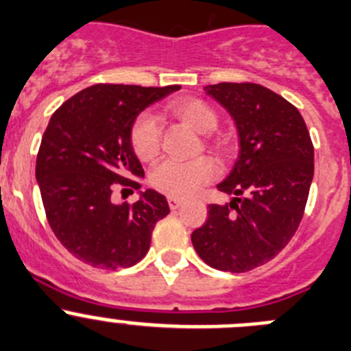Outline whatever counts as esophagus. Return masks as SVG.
<instances>
[{
	"mask_svg": "<svg viewBox=\"0 0 351 351\" xmlns=\"http://www.w3.org/2000/svg\"><path fill=\"white\" fill-rule=\"evenodd\" d=\"M168 204H169V208L175 211V209H178L180 206L183 204V201H182V199H178V197H168Z\"/></svg>",
	"mask_w": 351,
	"mask_h": 351,
	"instance_id": "1",
	"label": "esophagus"
}]
</instances>
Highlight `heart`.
<instances>
[{"label": "heart", "mask_w": 351, "mask_h": 351, "mask_svg": "<svg viewBox=\"0 0 351 351\" xmlns=\"http://www.w3.org/2000/svg\"><path fill=\"white\" fill-rule=\"evenodd\" d=\"M169 110L176 119L202 135L211 133L218 126V116L215 110L199 98H180L171 101ZM130 138L131 147L140 159L150 160L156 157L160 147V126L156 116L150 112L140 114L131 126ZM211 145L221 156L230 152V145L225 138H213ZM215 175L216 165L211 157H197L192 160L166 159L150 171V185L166 195L185 199L211 182Z\"/></svg>", "instance_id": "heart-1"}]
</instances>
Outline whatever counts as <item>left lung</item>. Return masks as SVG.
Returning <instances> with one entry per match:
<instances>
[{"label": "left lung", "mask_w": 351, "mask_h": 351, "mask_svg": "<svg viewBox=\"0 0 351 351\" xmlns=\"http://www.w3.org/2000/svg\"><path fill=\"white\" fill-rule=\"evenodd\" d=\"M206 91L237 124L241 152L218 191L235 195L208 206L192 244L216 270H253L277 256L296 234L313 178V143L300 110L254 83H218Z\"/></svg>", "instance_id": "left-lung-1"}]
</instances>
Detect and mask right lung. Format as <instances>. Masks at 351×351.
Instances as JSON below:
<instances>
[{
    "label": "right lung",
    "mask_w": 351,
    "mask_h": 351,
    "mask_svg": "<svg viewBox=\"0 0 351 351\" xmlns=\"http://www.w3.org/2000/svg\"><path fill=\"white\" fill-rule=\"evenodd\" d=\"M176 90L178 84H93L51 116L36 180L55 237L77 260L117 270L149 251L154 227L169 213L166 197L145 191L133 204H114L112 192L121 185L140 189L133 180L143 169L131 147V126L147 106Z\"/></svg>",
    "instance_id": "obj_1"
}]
</instances>
